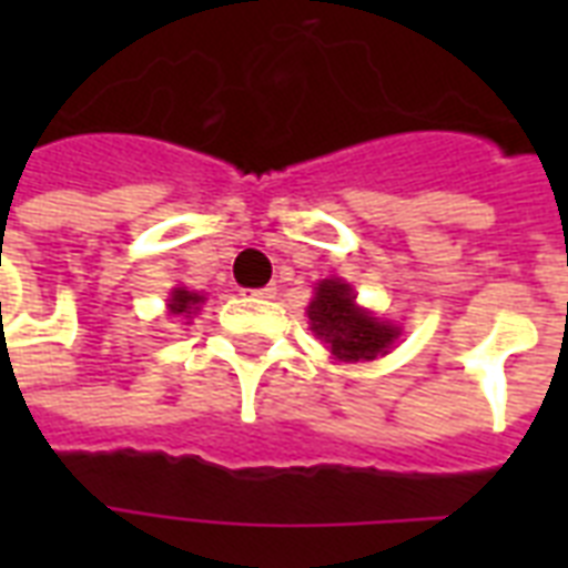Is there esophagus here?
<instances>
[{
  "label": "esophagus",
  "mask_w": 568,
  "mask_h": 568,
  "mask_svg": "<svg viewBox=\"0 0 568 568\" xmlns=\"http://www.w3.org/2000/svg\"><path fill=\"white\" fill-rule=\"evenodd\" d=\"M250 294H253V297H274L276 285L271 283V285H265V288H253V292H250Z\"/></svg>",
  "instance_id": "34e87169"
}]
</instances>
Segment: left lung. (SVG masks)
I'll use <instances>...</instances> for the list:
<instances>
[{"instance_id":"1","label":"left lung","mask_w":568,"mask_h":568,"mask_svg":"<svg viewBox=\"0 0 568 568\" xmlns=\"http://www.w3.org/2000/svg\"><path fill=\"white\" fill-rule=\"evenodd\" d=\"M310 324L315 336L329 345L336 359L359 363L386 354V347L395 342L397 329L386 321H377L354 303L351 285L342 280H324L318 283L315 301L310 303Z\"/></svg>"}]
</instances>
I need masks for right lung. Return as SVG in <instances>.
Masks as SVG:
<instances>
[{"mask_svg":"<svg viewBox=\"0 0 568 568\" xmlns=\"http://www.w3.org/2000/svg\"><path fill=\"white\" fill-rule=\"evenodd\" d=\"M203 303V294H194V292H185V288H176L171 297V312L173 315H185L189 318L191 312L196 310Z\"/></svg>","mask_w":568,"mask_h":568,"instance_id":"obj_1","label":"right lung"}]
</instances>
